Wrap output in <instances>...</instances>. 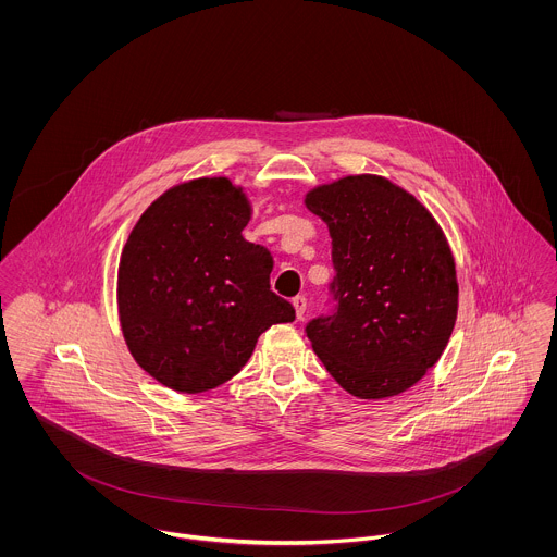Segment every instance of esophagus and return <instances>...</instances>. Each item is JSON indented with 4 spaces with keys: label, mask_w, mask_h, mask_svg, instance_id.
<instances>
[{
    "label": "esophagus",
    "mask_w": 557,
    "mask_h": 557,
    "mask_svg": "<svg viewBox=\"0 0 557 557\" xmlns=\"http://www.w3.org/2000/svg\"><path fill=\"white\" fill-rule=\"evenodd\" d=\"M293 305H295L297 318L302 320V315H305V311H307V299H305V297H297V299H293Z\"/></svg>",
    "instance_id": "34e87169"
}]
</instances>
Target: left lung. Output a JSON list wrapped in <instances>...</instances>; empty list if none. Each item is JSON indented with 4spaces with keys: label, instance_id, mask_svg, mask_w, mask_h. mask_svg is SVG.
Masks as SVG:
<instances>
[{
    "label": "left lung",
    "instance_id": "left-lung-1",
    "mask_svg": "<svg viewBox=\"0 0 557 557\" xmlns=\"http://www.w3.org/2000/svg\"><path fill=\"white\" fill-rule=\"evenodd\" d=\"M309 212L333 239L335 313L307 324L313 351L349 394L367 400L418 384L451 337L456 262L443 228L382 175H347L311 188Z\"/></svg>",
    "mask_w": 557,
    "mask_h": 557
}]
</instances>
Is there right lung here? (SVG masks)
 <instances>
[{
    "label": "right lung",
    "instance_id": "right-lung-1",
    "mask_svg": "<svg viewBox=\"0 0 557 557\" xmlns=\"http://www.w3.org/2000/svg\"><path fill=\"white\" fill-rule=\"evenodd\" d=\"M252 206L228 177L163 193L137 220L119 264V318L135 362L175 392H210L237 375L258 337L293 322L271 290L273 257L244 239Z\"/></svg>",
    "mask_w": 557,
    "mask_h": 557
}]
</instances>
